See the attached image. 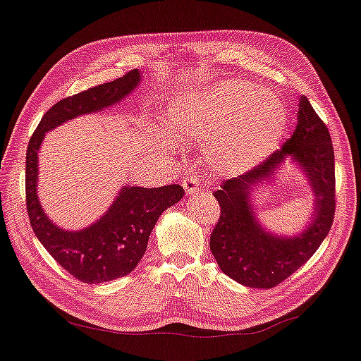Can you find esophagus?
Segmentation results:
<instances>
[{
    "instance_id": "34e87169",
    "label": "esophagus",
    "mask_w": 361,
    "mask_h": 361,
    "mask_svg": "<svg viewBox=\"0 0 361 361\" xmlns=\"http://www.w3.org/2000/svg\"><path fill=\"white\" fill-rule=\"evenodd\" d=\"M183 188H185L189 195L197 194L199 192V178H197V176H186V178L183 180Z\"/></svg>"
}]
</instances>
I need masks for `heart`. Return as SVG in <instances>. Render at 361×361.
Masks as SVG:
<instances>
[{
	"mask_svg": "<svg viewBox=\"0 0 361 361\" xmlns=\"http://www.w3.org/2000/svg\"><path fill=\"white\" fill-rule=\"evenodd\" d=\"M167 130L181 142H209L208 161L221 173H241L269 157L286 126L274 94L249 82H225L169 104ZM162 147L173 150L171 140Z\"/></svg>",
	"mask_w": 361,
	"mask_h": 361,
	"instance_id": "b5f03b06",
	"label": "heart"
}]
</instances>
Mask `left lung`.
Masks as SVG:
<instances>
[{"instance_id":"left-lung-1","label":"left lung","mask_w":361,"mask_h":361,"mask_svg":"<svg viewBox=\"0 0 361 361\" xmlns=\"http://www.w3.org/2000/svg\"><path fill=\"white\" fill-rule=\"evenodd\" d=\"M288 156L304 169L315 194L312 224L293 238L267 233L257 224L250 202L251 188L272 178ZM213 195L221 207V216L211 233L209 249L221 271L238 283L274 288L314 255L334 224L335 153L327 125L305 95L299 102L298 126L283 147L252 171L222 183Z\"/></svg>"}]
</instances>
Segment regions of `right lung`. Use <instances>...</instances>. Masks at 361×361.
Masks as SVG:
<instances>
[{
	"label": "right lung",
	"mask_w": 361,
	"mask_h": 361,
	"mask_svg": "<svg viewBox=\"0 0 361 361\" xmlns=\"http://www.w3.org/2000/svg\"><path fill=\"white\" fill-rule=\"evenodd\" d=\"M139 81L140 73L131 70L114 81L63 98L45 112L27 145L26 208L31 227L49 255L82 283H103L130 274L142 259L148 238L162 211L178 203L185 189L180 185L153 189L123 186L111 208L94 225L80 231H67L49 221L42 209L37 195V153L47 131L73 117L118 103Z\"/></svg>",
	"instance_id": "add662e5"
}]
</instances>
